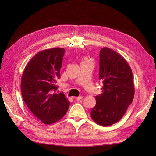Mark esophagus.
<instances>
[{
	"instance_id": "esophagus-1",
	"label": "esophagus",
	"mask_w": 156,
	"mask_h": 156,
	"mask_svg": "<svg viewBox=\"0 0 156 156\" xmlns=\"http://www.w3.org/2000/svg\"><path fill=\"white\" fill-rule=\"evenodd\" d=\"M82 98H83V97H82V96H80V97H76V98H75V99H76V100L77 101H80L81 99H82Z\"/></svg>"
}]
</instances>
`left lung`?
I'll use <instances>...</instances> for the list:
<instances>
[{"mask_svg": "<svg viewBox=\"0 0 156 156\" xmlns=\"http://www.w3.org/2000/svg\"><path fill=\"white\" fill-rule=\"evenodd\" d=\"M99 55V78L103 86L101 94L96 96L90 115L96 123L107 127L123 117L133 102L135 88L131 69L121 55L105 47Z\"/></svg>", "mask_w": 156, "mask_h": 156, "instance_id": "1", "label": "left lung"}]
</instances>
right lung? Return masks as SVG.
I'll use <instances>...</instances> for the list:
<instances>
[{"mask_svg": "<svg viewBox=\"0 0 156 156\" xmlns=\"http://www.w3.org/2000/svg\"><path fill=\"white\" fill-rule=\"evenodd\" d=\"M64 48L45 49L35 54L23 71L21 88L23 101L43 123L50 125L64 117L69 102L56 85L60 77Z\"/></svg>", "mask_w": 156, "mask_h": 156, "instance_id": "1", "label": "right lung"}]
</instances>
